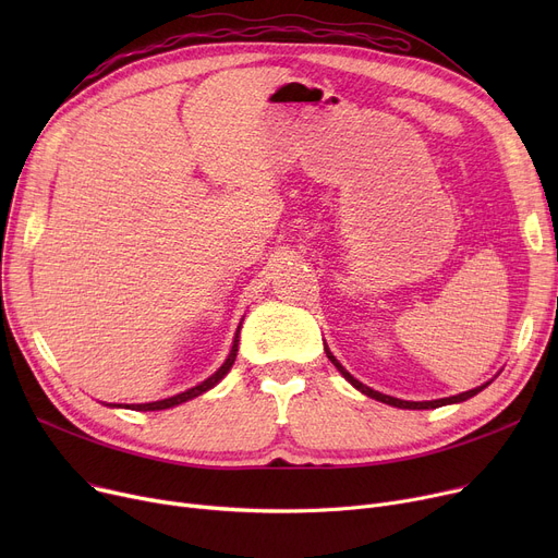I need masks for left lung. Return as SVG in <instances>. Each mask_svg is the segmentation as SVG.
Here are the masks:
<instances>
[{
    "label": "left lung",
    "mask_w": 558,
    "mask_h": 558,
    "mask_svg": "<svg viewBox=\"0 0 558 558\" xmlns=\"http://www.w3.org/2000/svg\"><path fill=\"white\" fill-rule=\"evenodd\" d=\"M324 348H326V355H328V360L337 366V371L348 379L350 385H353L357 391H362L364 396H368V398H373V400H379V402H385V404H391V407H398V409H436V407H444V404H457V402H463V400H468V398H473V396H477L482 389H486L493 379H488V383H484L482 387H475V389H471V391H463V393H457V396H450V398H438V400H423V402H412V400H400V398H393V396H387V393H379V391H373L371 387H366V385H362L357 377H353L350 375L341 364H339V360L330 353V348H328V343H324Z\"/></svg>",
    "instance_id": "8db88e82"
}]
</instances>
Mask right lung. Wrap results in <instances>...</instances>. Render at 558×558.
<instances>
[{"mask_svg": "<svg viewBox=\"0 0 558 558\" xmlns=\"http://www.w3.org/2000/svg\"><path fill=\"white\" fill-rule=\"evenodd\" d=\"M240 330H242V324L238 326V332H234V339H232V345H230V353H228L226 362H223L208 379H203L201 385H196V387H192V389H187V391H183V393H175V396H171V398L156 400V402H140V404H114V402H104V404H106V407L135 409V412H160V409H169V407H175V404H183V402H187V400H192V398H196V396H201V393H205V391H210L213 387H217V385L221 383V379L228 375V371H230L232 364H234V357H238Z\"/></svg>", "mask_w": 558, "mask_h": 558, "instance_id": "add662e5", "label": "right lung"}]
</instances>
